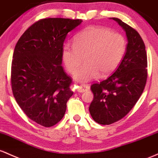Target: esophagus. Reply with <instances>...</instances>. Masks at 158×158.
<instances>
[{
	"mask_svg": "<svg viewBox=\"0 0 158 158\" xmlns=\"http://www.w3.org/2000/svg\"><path fill=\"white\" fill-rule=\"evenodd\" d=\"M89 89V86L88 85H80L77 87V92H79V93H84V92L87 91Z\"/></svg>",
	"mask_w": 158,
	"mask_h": 158,
	"instance_id": "obj_1",
	"label": "esophagus"
}]
</instances>
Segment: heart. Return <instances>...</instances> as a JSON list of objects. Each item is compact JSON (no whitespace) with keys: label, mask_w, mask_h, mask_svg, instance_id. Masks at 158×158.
Returning a JSON list of instances; mask_svg holds the SVG:
<instances>
[{"label":"heart","mask_w":158,"mask_h":158,"mask_svg":"<svg viewBox=\"0 0 158 158\" xmlns=\"http://www.w3.org/2000/svg\"><path fill=\"white\" fill-rule=\"evenodd\" d=\"M127 50V41L123 35L113 33L105 27H88L78 33L74 44H66L62 50V58L67 70L74 73L86 56L82 67L77 69L74 78L80 83H87L109 75L122 62Z\"/></svg>","instance_id":"heart-1"}]
</instances>
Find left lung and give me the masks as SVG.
Listing matches in <instances>:
<instances>
[{
    "label": "left lung",
    "instance_id": "left-lung-1",
    "mask_svg": "<svg viewBox=\"0 0 158 158\" xmlns=\"http://www.w3.org/2000/svg\"><path fill=\"white\" fill-rule=\"evenodd\" d=\"M112 19L125 32L127 50L113 74L91 86L94 98L89 110L101 125H110L126 116L141 96L147 80L146 46L140 35L117 18Z\"/></svg>",
    "mask_w": 158,
    "mask_h": 158
}]
</instances>
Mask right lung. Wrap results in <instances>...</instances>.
I'll use <instances>...</instances> for the list:
<instances>
[{
    "label": "right lung",
    "mask_w": 158,
    "mask_h": 158,
    "mask_svg": "<svg viewBox=\"0 0 158 158\" xmlns=\"http://www.w3.org/2000/svg\"><path fill=\"white\" fill-rule=\"evenodd\" d=\"M81 19L48 18L30 27L18 41L12 56V90L28 118L44 127L64 116L73 95L72 79L62 66L65 37Z\"/></svg>",
    "instance_id": "add662e5"
}]
</instances>
